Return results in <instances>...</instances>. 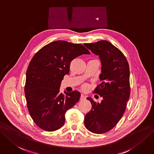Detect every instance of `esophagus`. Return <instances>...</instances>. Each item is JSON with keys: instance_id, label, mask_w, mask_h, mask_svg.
Masks as SVG:
<instances>
[{"instance_id": "34e87169", "label": "esophagus", "mask_w": 154, "mask_h": 154, "mask_svg": "<svg viewBox=\"0 0 154 154\" xmlns=\"http://www.w3.org/2000/svg\"><path fill=\"white\" fill-rule=\"evenodd\" d=\"M86 96H84L83 94H81V98H80L81 100H86Z\"/></svg>"}]
</instances>
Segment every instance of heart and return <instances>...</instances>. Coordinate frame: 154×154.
<instances>
[{
	"label": "heart",
	"mask_w": 154,
	"mask_h": 154,
	"mask_svg": "<svg viewBox=\"0 0 154 154\" xmlns=\"http://www.w3.org/2000/svg\"><path fill=\"white\" fill-rule=\"evenodd\" d=\"M82 88H83L84 89H86L87 88V86H86V85H84V86L82 87Z\"/></svg>",
	"instance_id": "obj_1"
}]
</instances>
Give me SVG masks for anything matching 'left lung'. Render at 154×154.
<instances>
[{"label":"left lung","mask_w":154,"mask_h":154,"mask_svg":"<svg viewBox=\"0 0 154 154\" xmlns=\"http://www.w3.org/2000/svg\"><path fill=\"white\" fill-rule=\"evenodd\" d=\"M85 46L101 60V83L94 93L103 100L99 103L87 98L92 108L84 117V124L89 131L101 134L114 128L126 110L131 89L129 66L124 54L109 41L86 44Z\"/></svg>","instance_id":"left-lung-1"}]
</instances>
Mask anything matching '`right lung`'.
Instances as JSON below:
<instances>
[{
    "label": "right lung",
    "instance_id": "add662e5",
    "mask_svg": "<svg viewBox=\"0 0 154 154\" xmlns=\"http://www.w3.org/2000/svg\"><path fill=\"white\" fill-rule=\"evenodd\" d=\"M90 52L83 45L64 41L51 42L33 56L26 74L25 94L28 112L38 127L54 131L63 126L65 113L79 100L81 93L60 92L71 61Z\"/></svg>",
    "mask_w": 154,
    "mask_h": 154
}]
</instances>
